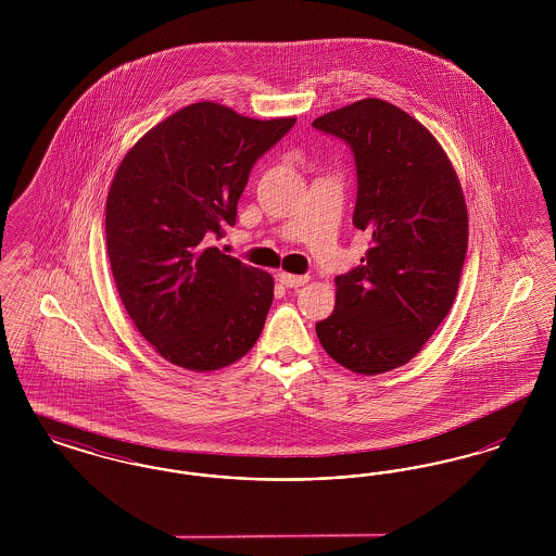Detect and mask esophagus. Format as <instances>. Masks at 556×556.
I'll use <instances>...</instances> for the list:
<instances>
[{"instance_id":"1","label":"esophagus","mask_w":556,"mask_h":556,"mask_svg":"<svg viewBox=\"0 0 556 556\" xmlns=\"http://www.w3.org/2000/svg\"><path fill=\"white\" fill-rule=\"evenodd\" d=\"M277 277H279V281H281L286 288H302V286H306V283L311 281V277H308V275H291V273H279Z\"/></svg>"}]
</instances>
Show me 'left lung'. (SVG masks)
<instances>
[{"label":"left lung","mask_w":556,"mask_h":556,"mask_svg":"<svg viewBox=\"0 0 556 556\" xmlns=\"http://www.w3.org/2000/svg\"><path fill=\"white\" fill-rule=\"evenodd\" d=\"M352 148L367 231L363 265L336 279L318 342L345 369L379 375L415 358L454 304L469 241L465 193L448 154L417 118L379 98L313 123Z\"/></svg>","instance_id":"left-lung-1"}]
</instances>
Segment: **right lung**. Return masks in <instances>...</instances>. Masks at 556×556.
<instances>
[{"label": "right lung", "mask_w": 556, "mask_h": 556, "mask_svg": "<svg viewBox=\"0 0 556 556\" xmlns=\"http://www.w3.org/2000/svg\"><path fill=\"white\" fill-rule=\"evenodd\" d=\"M293 123L189 104L146 132L114 173L106 200L114 283L137 331L177 367H229L263 333L273 277L208 243L236 223L254 162Z\"/></svg>", "instance_id": "add662e5"}]
</instances>
